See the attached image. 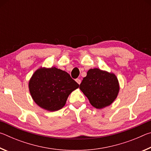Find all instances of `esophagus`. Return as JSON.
Returning a JSON list of instances; mask_svg holds the SVG:
<instances>
[{"instance_id": "esophagus-1", "label": "esophagus", "mask_w": 151, "mask_h": 151, "mask_svg": "<svg viewBox=\"0 0 151 151\" xmlns=\"http://www.w3.org/2000/svg\"><path fill=\"white\" fill-rule=\"evenodd\" d=\"M76 82L78 84V85H80V84L81 83V80L80 78H76Z\"/></svg>"}]
</instances>
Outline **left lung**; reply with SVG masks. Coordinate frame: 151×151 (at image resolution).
I'll list each match as a JSON object with an SVG mask.
<instances>
[{
    "mask_svg": "<svg viewBox=\"0 0 151 151\" xmlns=\"http://www.w3.org/2000/svg\"><path fill=\"white\" fill-rule=\"evenodd\" d=\"M79 88L92 106L101 109L113 103L118 96L120 87L114 74L94 68L88 70Z\"/></svg>",
    "mask_w": 151,
    "mask_h": 151,
    "instance_id": "1",
    "label": "left lung"
}]
</instances>
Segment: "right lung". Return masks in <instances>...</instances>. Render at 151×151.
I'll return each instance as SVG.
<instances>
[{
  "instance_id": "right-lung-1",
  "label": "right lung",
  "mask_w": 151,
  "mask_h": 151,
  "mask_svg": "<svg viewBox=\"0 0 151 151\" xmlns=\"http://www.w3.org/2000/svg\"><path fill=\"white\" fill-rule=\"evenodd\" d=\"M78 86L69 74L56 67H40L34 73L29 83L33 101L48 111L62 109L69 94Z\"/></svg>"
}]
</instances>
